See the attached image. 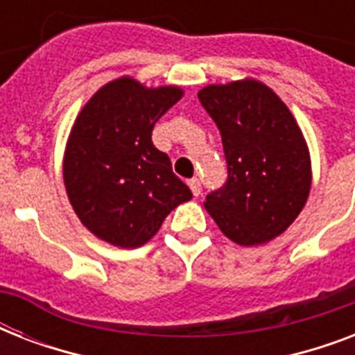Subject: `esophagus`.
Masks as SVG:
<instances>
[{
	"label": "esophagus",
	"mask_w": 355,
	"mask_h": 355,
	"mask_svg": "<svg viewBox=\"0 0 355 355\" xmlns=\"http://www.w3.org/2000/svg\"><path fill=\"white\" fill-rule=\"evenodd\" d=\"M188 184H189V188H191V191H193L195 197H199V195L202 193V186H200L199 178H191Z\"/></svg>",
	"instance_id": "obj_1"
}]
</instances>
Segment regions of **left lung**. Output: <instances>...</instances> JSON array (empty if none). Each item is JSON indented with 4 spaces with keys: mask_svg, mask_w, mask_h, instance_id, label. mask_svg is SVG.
<instances>
[{
    "mask_svg": "<svg viewBox=\"0 0 355 355\" xmlns=\"http://www.w3.org/2000/svg\"><path fill=\"white\" fill-rule=\"evenodd\" d=\"M199 101L221 132L228 178L206 195L221 232L237 245H261L286 232L311 188L302 130L286 103L258 80L210 85Z\"/></svg>",
    "mask_w": 355,
    "mask_h": 355,
    "instance_id": "obj_1",
    "label": "left lung"
}]
</instances>
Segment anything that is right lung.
<instances>
[{"instance_id":"add662e5","label":"right lung","mask_w":355,"mask_h":355,"mask_svg":"<svg viewBox=\"0 0 355 355\" xmlns=\"http://www.w3.org/2000/svg\"><path fill=\"white\" fill-rule=\"evenodd\" d=\"M178 86L145 88L121 77L94 94L64 153V184L80 223L103 241L138 248L191 189L155 147V123L180 101Z\"/></svg>"}]
</instances>
